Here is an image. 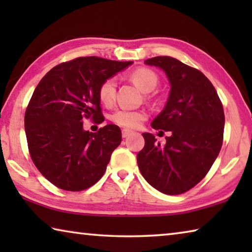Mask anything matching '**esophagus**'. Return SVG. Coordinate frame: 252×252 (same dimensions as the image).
Masks as SVG:
<instances>
[{"label":"esophagus","instance_id":"1","mask_svg":"<svg viewBox=\"0 0 252 252\" xmlns=\"http://www.w3.org/2000/svg\"><path fill=\"white\" fill-rule=\"evenodd\" d=\"M130 134H132V131L129 129H123L122 130V136L123 138H127Z\"/></svg>","mask_w":252,"mask_h":252}]
</instances>
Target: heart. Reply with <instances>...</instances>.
I'll use <instances>...</instances> for the list:
<instances>
[{
	"label": "heart",
	"mask_w": 252,
	"mask_h": 252,
	"mask_svg": "<svg viewBox=\"0 0 252 252\" xmlns=\"http://www.w3.org/2000/svg\"><path fill=\"white\" fill-rule=\"evenodd\" d=\"M130 79L141 89L143 92H151L156 89L158 84V75L155 72L144 69H138L130 74ZM117 81L114 78H109L104 80L99 87V99L105 105L113 104L116 99ZM148 118V114L141 110H129V109H118L114 111L112 121L117 125L125 127H138Z\"/></svg>",
	"instance_id": "obj_1"
}]
</instances>
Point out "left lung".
<instances>
[{
  "mask_svg": "<svg viewBox=\"0 0 252 252\" xmlns=\"http://www.w3.org/2000/svg\"><path fill=\"white\" fill-rule=\"evenodd\" d=\"M167 75L170 92L153 129L170 131L164 146L142 133L144 148L136 156L140 172L160 192L180 194L206 177L222 146L224 113L215 87L202 72L171 57L144 61ZM162 132V131H160Z\"/></svg>",
  "mask_w": 252,
  "mask_h": 252,
  "instance_id": "8db88e82",
  "label": "left lung"
}]
</instances>
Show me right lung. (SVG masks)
Masks as SVG:
<instances>
[{"mask_svg":"<svg viewBox=\"0 0 252 252\" xmlns=\"http://www.w3.org/2000/svg\"><path fill=\"white\" fill-rule=\"evenodd\" d=\"M132 63L78 58L51 69L34 90L24 117L29 151L39 171L60 189H88L104 174L121 130L108 125L93 133L83 129V120L104 121L99 87Z\"/></svg>","mask_w":252,"mask_h":252,"instance_id":"obj_1","label":"right lung"}]
</instances>
